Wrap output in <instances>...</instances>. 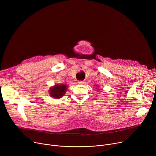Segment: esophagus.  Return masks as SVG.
<instances>
[{"label": "esophagus", "instance_id": "34e87169", "mask_svg": "<svg viewBox=\"0 0 156 156\" xmlns=\"http://www.w3.org/2000/svg\"><path fill=\"white\" fill-rule=\"evenodd\" d=\"M78 83L79 84H83V83H84V82H83V81H78Z\"/></svg>", "mask_w": 156, "mask_h": 156}]
</instances>
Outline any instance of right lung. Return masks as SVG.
Instances as JSON below:
<instances>
[{
	"label": "right lung",
	"instance_id": "1",
	"mask_svg": "<svg viewBox=\"0 0 156 156\" xmlns=\"http://www.w3.org/2000/svg\"><path fill=\"white\" fill-rule=\"evenodd\" d=\"M66 89H67V86L66 84H57L50 88V95L55 99L61 98L65 94Z\"/></svg>",
	"mask_w": 156,
	"mask_h": 156
}]
</instances>
